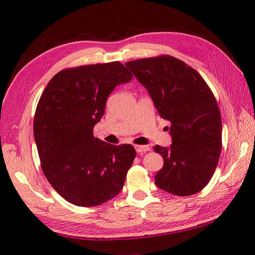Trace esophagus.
Segmentation results:
<instances>
[{
	"label": "esophagus",
	"mask_w": 255,
	"mask_h": 255,
	"mask_svg": "<svg viewBox=\"0 0 255 255\" xmlns=\"http://www.w3.org/2000/svg\"><path fill=\"white\" fill-rule=\"evenodd\" d=\"M136 151L137 153L142 154L147 151H150V147H148V145H136Z\"/></svg>",
	"instance_id": "obj_1"
}]
</instances>
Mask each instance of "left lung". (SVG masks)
Instances as JSON below:
<instances>
[{
	"mask_svg": "<svg viewBox=\"0 0 255 255\" xmlns=\"http://www.w3.org/2000/svg\"><path fill=\"white\" fill-rule=\"evenodd\" d=\"M170 122L172 144L153 148L163 158L154 182L163 191L188 196L207 185L221 152V116L210 88L196 70L171 56L125 63Z\"/></svg>",
	"mask_w": 255,
	"mask_h": 255,
	"instance_id": "8db88e82",
	"label": "left lung"
}]
</instances>
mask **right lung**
Masks as SVG:
<instances>
[{"label":"right lung","instance_id":"right-lung-1","mask_svg":"<svg viewBox=\"0 0 255 255\" xmlns=\"http://www.w3.org/2000/svg\"><path fill=\"white\" fill-rule=\"evenodd\" d=\"M132 79L118 61L61 70L37 104L34 137L42 172L51 186L75 206L93 207L122 191L136 158L131 144L94 138L108 95Z\"/></svg>","mask_w":255,"mask_h":255}]
</instances>
